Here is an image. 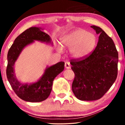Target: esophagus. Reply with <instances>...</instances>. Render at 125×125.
I'll return each mask as SVG.
<instances>
[{
    "label": "esophagus",
    "mask_w": 125,
    "mask_h": 125,
    "mask_svg": "<svg viewBox=\"0 0 125 125\" xmlns=\"http://www.w3.org/2000/svg\"><path fill=\"white\" fill-rule=\"evenodd\" d=\"M64 66L65 67V68L67 69H70L71 68V65H70V63L69 62H65V64H64Z\"/></svg>",
    "instance_id": "obj_1"
}]
</instances>
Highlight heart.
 Segmentation results:
<instances>
[{
    "mask_svg": "<svg viewBox=\"0 0 125 125\" xmlns=\"http://www.w3.org/2000/svg\"><path fill=\"white\" fill-rule=\"evenodd\" d=\"M61 41L63 47L69 48L72 57L82 60L90 55L94 50L97 40L94 33L88 32L85 30L77 29L63 36ZM57 51L62 53V46H58Z\"/></svg>",
    "mask_w": 125,
    "mask_h": 125,
    "instance_id": "heart-1",
    "label": "heart"
}]
</instances>
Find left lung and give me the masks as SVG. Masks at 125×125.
<instances>
[{
	"label": "left lung",
	"instance_id": "obj_1",
	"mask_svg": "<svg viewBox=\"0 0 125 125\" xmlns=\"http://www.w3.org/2000/svg\"><path fill=\"white\" fill-rule=\"evenodd\" d=\"M91 27L99 35L95 49L84 60L71 62L75 74L73 92L76 98L83 101L100 99L117 75L118 52L113 40L100 27L95 25Z\"/></svg>",
	"mask_w": 125,
	"mask_h": 125
}]
</instances>
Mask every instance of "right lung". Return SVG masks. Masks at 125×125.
<instances>
[{
  "instance_id": "right-lung-1",
  "label": "right lung",
  "mask_w": 125,
  "mask_h": 125,
  "mask_svg": "<svg viewBox=\"0 0 125 125\" xmlns=\"http://www.w3.org/2000/svg\"><path fill=\"white\" fill-rule=\"evenodd\" d=\"M41 27H31L17 37L8 51L7 76L10 85L20 99L29 102H41L46 100L51 92L54 78L64 68V62H60L46 68L43 74L36 82L22 83L15 74L14 65L23 49L35 41L53 45L51 37Z\"/></svg>"
}]
</instances>
